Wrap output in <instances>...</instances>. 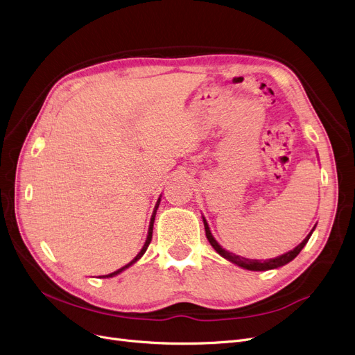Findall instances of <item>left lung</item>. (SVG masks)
<instances>
[{
  "label": "left lung",
  "instance_id": "obj_1",
  "mask_svg": "<svg viewBox=\"0 0 355 355\" xmlns=\"http://www.w3.org/2000/svg\"><path fill=\"white\" fill-rule=\"evenodd\" d=\"M203 224H205L206 237H207L209 243H211V245L215 248V250H216L222 257H224V259L232 261V263L239 265L240 268H244V269H247V270H269V269H277V268H281V266H284V265H286V263H290V261H291L293 259H295V257L298 256V253H300L301 250H303V247L307 244L311 232L314 231V228H313L311 232L303 240V243H300V244L294 248V250L288 252V253H285V254H282V256L275 257V259H268V260L261 261V260L245 259V257H241V256H237V254L227 252L225 248H222V247L216 243V240L214 239V235L211 234V230H209V225H207V222H206L205 218H203Z\"/></svg>",
  "mask_w": 355,
  "mask_h": 355
}]
</instances>
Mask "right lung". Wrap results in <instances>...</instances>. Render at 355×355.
<instances>
[{
	"mask_svg": "<svg viewBox=\"0 0 355 355\" xmlns=\"http://www.w3.org/2000/svg\"><path fill=\"white\" fill-rule=\"evenodd\" d=\"M159 202H161V199H157V203H156V206H155V209H153V214H152V218H150V225H149V232H148V239H146V243H144V245H143V248L140 250V253L130 261L128 265H125V266H123L121 269H118V270H115V272H112V273H110V275H103V277H101V278H112V277H115V275H118L120 272H123L124 269H127L128 266H131L133 263H136V261L144 254V252L148 250V247H149V244H150V241H152V232H153V222H155V215H156V211H157V206H159Z\"/></svg>",
	"mask_w": 355,
	"mask_h": 355,
	"instance_id": "right-lung-1",
	"label": "right lung"
}]
</instances>
